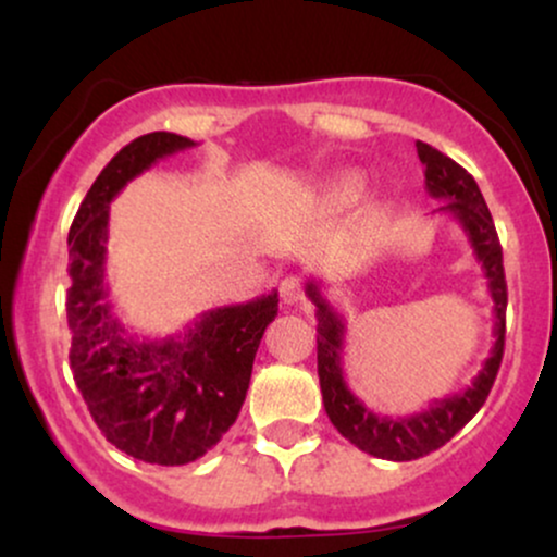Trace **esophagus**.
I'll list each match as a JSON object with an SVG mask.
<instances>
[{"mask_svg": "<svg viewBox=\"0 0 557 557\" xmlns=\"http://www.w3.org/2000/svg\"><path fill=\"white\" fill-rule=\"evenodd\" d=\"M280 298H283L285 304H298V300L304 298V280L296 277V274L285 277L283 283H280Z\"/></svg>", "mask_w": 557, "mask_h": 557, "instance_id": "esophagus-1", "label": "esophagus"}]
</instances>
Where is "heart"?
Returning a JSON list of instances; mask_svg holds the SVG:
<instances>
[{
  "mask_svg": "<svg viewBox=\"0 0 557 557\" xmlns=\"http://www.w3.org/2000/svg\"><path fill=\"white\" fill-rule=\"evenodd\" d=\"M361 196V181L356 175H343L330 185V198L335 203H350Z\"/></svg>",
  "mask_w": 557,
  "mask_h": 557,
  "instance_id": "1",
  "label": "heart"
}]
</instances>
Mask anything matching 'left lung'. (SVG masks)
<instances>
[{"instance_id":"left-lung-1","label":"left lung","mask_w":557,"mask_h":557,"mask_svg":"<svg viewBox=\"0 0 557 557\" xmlns=\"http://www.w3.org/2000/svg\"><path fill=\"white\" fill-rule=\"evenodd\" d=\"M417 151L424 164V183L432 198L445 201L434 214H450L461 225L469 240L474 259L482 264L484 280L492 298V343L490 356L484 359L479 374L469 387L458 393L434 398L424 408L408 417H382L363 400L350 393L343 374V348H345V319L337 314L335 306L322 296L317 280L306 283V296L317 306V372L322 387L324 411L335 430L350 440L359 450L385 461H413V458L430 456L432 450L443 447L458 430H463L479 408L487 400L492 382L503 361L505 345V272H503V248L497 240L495 222L484 203L482 190L474 177L461 164L453 162L443 151L432 149L424 140H417Z\"/></svg>"}]
</instances>
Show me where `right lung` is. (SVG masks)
Listing matches in <instances>:
<instances>
[{
	"label": "right lung",
	"mask_w": 557,
	"mask_h": 557,
	"mask_svg": "<svg viewBox=\"0 0 557 557\" xmlns=\"http://www.w3.org/2000/svg\"><path fill=\"white\" fill-rule=\"evenodd\" d=\"M177 133H146L99 172L70 225L67 327L75 385L114 447L157 466H183L220 443L238 419L277 290L203 311L183 332L138 337L114 314L107 287L110 203L159 159L194 149Z\"/></svg>",
	"instance_id": "right-lung-1"
}]
</instances>
